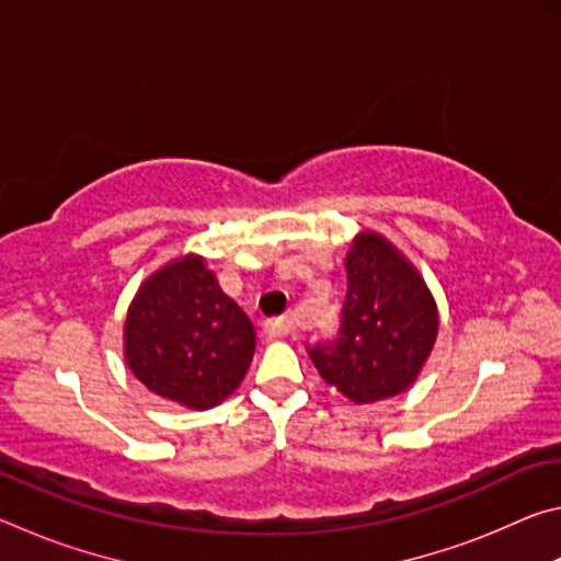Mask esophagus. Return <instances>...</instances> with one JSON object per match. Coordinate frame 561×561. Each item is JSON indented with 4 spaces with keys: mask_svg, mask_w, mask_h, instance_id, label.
<instances>
[{
    "mask_svg": "<svg viewBox=\"0 0 561 561\" xmlns=\"http://www.w3.org/2000/svg\"><path fill=\"white\" fill-rule=\"evenodd\" d=\"M264 331H267L270 336H289V334H294V319L291 317L270 319L267 324H264Z\"/></svg>",
    "mask_w": 561,
    "mask_h": 561,
    "instance_id": "obj_1",
    "label": "esophagus"
}]
</instances>
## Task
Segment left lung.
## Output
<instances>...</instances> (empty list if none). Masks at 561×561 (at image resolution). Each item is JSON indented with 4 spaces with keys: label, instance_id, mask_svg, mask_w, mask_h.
I'll use <instances>...</instances> for the list:
<instances>
[{
    "label": "left lung",
    "instance_id": "obj_1",
    "mask_svg": "<svg viewBox=\"0 0 561 561\" xmlns=\"http://www.w3.org/2000/svg\"><path fill=\"white\" fill-rule=\"evenodd\" d=\"M344 264L339 339L309 348V356L348 401L376 403L417 381L438 339V304L415 264L374 230L354 237Z\"/></svg>",
    "mask_w": 561,
    "mask_h": 561
}]
</instances>
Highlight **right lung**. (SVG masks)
<instances>
[{"label":"right lung","instance_id":"obj_1","mask_svg":"<svg viewBox=\"0 0 561 561\" xmlns=\"http://www.w3.org/2000/svg\"><path fill=\"white\" fill-rule=\"evenodd\" d=\"M257 334L207 260L187 252L140 284L123 324V356L148 391L190 411L220 405L242 383Z\"/></svg>","mask_w":561,"mask_h":561}]
</instances>
